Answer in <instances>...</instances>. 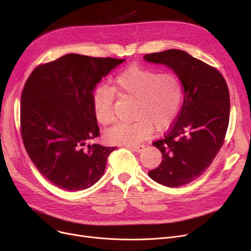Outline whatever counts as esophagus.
I'll return each mask as SVG.
<instances>
[{"label": "esophagus", "mask_w": 251, "mask_h": 251, "mask_svg": "<svg viewBox=\"0 0 251 251\" xmlns=\"http://www.w3.org/2000/svg\"><path fill=\"white\" fill-rule=\"evenodd\" d=\"M144 148H146V147L142 146V144H141V146H132V147H129L130 150H132L133 151H136V152L142 151L144 150Z\"/></svg>", "instance_id": "34e87169"}]
</instances>
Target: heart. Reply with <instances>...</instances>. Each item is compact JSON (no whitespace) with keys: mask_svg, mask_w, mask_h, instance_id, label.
<instances>
[{"mask_svg":"<svg viewBox=\"0 0 251 251\" xmlns=\"http://www.w3.org/2000/svg\"><path fill=\"white\" fill-rule=\"evenodd\" d=\"M114 91L121 99L134 101V121L118 125L107 132L111 143L124 146H133L146 139L153 127L157 131L169 127L177 115L182 97V88L175 76L131 66L117 76L113 89L100 86L92 95L95 116L103 126L116 121Z\"/></svg>","mask_w":251,"mask_h":251,"instance_id":"b5f03b06","label":"heart"}]
</instances>
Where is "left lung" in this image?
<instances>
[{
	"label": "left lung",
	"mask_w": 251,
	"mask_h": 251,
	"mask_svg": "<svg viewBox=\"0 0 251 251\" xmlns=\"http://www.w3.org/2000/svg\"><path fill=\"white\" fill-rule=\"evenodd\" d=\"M143 59L166 65L183 86V104L174 125L152 143L163 161L149 172L155 182L179 187L201 176L220 151L229 125V89L216 68L184 50L172 49Z\"/></svg>",
	"instance_id": "1"
}]
</instances>
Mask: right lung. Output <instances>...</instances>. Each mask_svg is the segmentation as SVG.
Returning <instances> with one entry per match:
<instances>
[{"mask_svg": "<svg viewBox=\"0 0 251 251\" xmlns=\"http://www.w3.org/2000/svg\"><path fill=\"white\" fill-rule=\"evenodd\" d=\"M124 61L67 54L29 75L21 96V136L38 172L55 186L83 190L103 175L116 148L87 144L100 136L92 95Z\"/></svg>", "mask_w": 251, "mask_h": 251, "instance_id": "1", "label": "right lung"}]
</instances>
